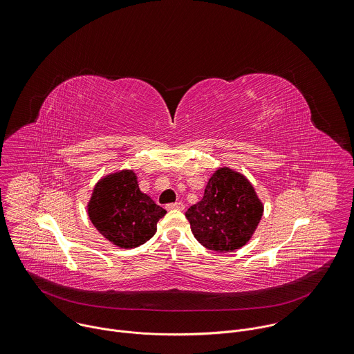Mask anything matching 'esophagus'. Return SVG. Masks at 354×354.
I'll use <instances>...</instances> for the list:
<instances>
[{"label":"esophagus","mask_w":354,"mask_h":354,"mask_svg":"<svg viewBox=\"0 0 354 354\" xmlns=\"http://www.w3.org/2000/svg\"><path fill=\"white\" fill-rule=\"evenodd\" d=\"M184 203L183 202H176V203H169L167 206H166V209L167 210H184Z\"/></svg>","instance_id":"1"}]
</instances>
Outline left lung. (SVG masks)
I'll return each instance as SVG.
<instances>
[{"mask_svg": "<svg viewBox=\"0 0 354 354\" xmlns=\"http://www.w3.org/2000/svg\"><path fill=\"white\" fill-rule=\"evenodd\" d=\"M263 210L250 181L239 171L220 167L209 178L203 198L187 210L185 217L201 245L225 253L250 241Z\"/></svg>", "mask_w": 354, "mask_h": 354, "instance_id": "obj_1", "label": "left lung"}]
</instances>
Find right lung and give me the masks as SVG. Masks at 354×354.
<instances>
[{
    "label": "right lung",
    "mask_w": 354,
    "mask_h": 354,
    "mask_svg": "<svg viewBox=\"0 0 354 354\" xmlns=\"http://www.w3.org/2000/svg\"><path fill=\"white\" fill-rule=\"evenodd\" d=\"M91 223L111 243L131 249L149 241L166 210L141 192L134 170L104 176L87 205Z\"/></svg>",
    "instance_id": "obj_1"
}]
</instances>
